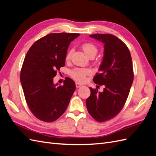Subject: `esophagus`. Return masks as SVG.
<instances>
[{
	"label": "esophagus",
	"mask_w": 156,
	"mask_h": 156,
	"mask_svg": "<svg viewBox=\"0 0 156 156\" xmlns=\"http://www.w3.org/2000/svg\"><path fill=\"white\" fill-rule=\"evenodd\" d=\"M75 86H76L77 88H80V87H81L83 86V84H80L79 83H75Z\"/></svg>",
	"instance_id": "esophagus-1"
}]
</instances>
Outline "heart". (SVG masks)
I'll use <instances>...</instances> for the list:
<instances>
[{"label":"heart","instance_id":"heart-1","mask_svg":"<svg viewBox=\"0 0 156 156\" xmlns=\"http://www.w3.org/2000/svg\"><path fill=\"white\" fill-rule=\"evenodd\" d=\"M81 48L90 58L94 57L98 53V48L97 45L92 42H84L81 45ZM73 53L72 49H69L66 54V60L68 61L72 58ZM91 73V71L88 69L75 68L70 72V75L75 81L79 83L85 81L87 75Z\"/></svg>","mask_w":156,"mask_h":156}]
</instances>
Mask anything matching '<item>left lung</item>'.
I'll list each match as a JSON object with an SVG mask.
<instances>
[{
  "mask_svg": "<svg viewBox=\"0 0 156 156\" xmlns=\"http://www.w3.org/2000/svg\"><path fill=\"white\" fill-rule=\"evenodd\" d=\"M104 44V56L93 81L104 85L102 92L90 87L86 104L89 114L99 122L111 120L124 107L133 81L131 56L127 45L115 36L95 34L90 36Z\"/></svg>",
  "mask_w": 156,
  "mask_h": 156,
  "instance_id": "8db88e82",
  "label": "left lung"
}]
</instances>
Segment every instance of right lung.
<instances>
[{
	"label": "right lung",
	"instance_id": "1",
	"mask_svg": "<svg viewBox=\"0 0 156 156\" xmlns=\"http://www.w3.org/2000/svg\"><path fill=\"white\" fill-rule=\"evenodd\" d=\"M79 36L77 33H51L35 41L27 52L20 80L27 105L37 119L52 122L66 110L75 84L66 77L63 85L56 87L53 77L64 66L70 42Z\"/></svg>",
	"mask_w": 156,
	"mask_h": 156
}]
</instances>
